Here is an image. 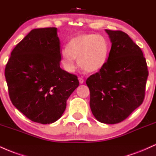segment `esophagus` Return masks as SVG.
<instances>
[{
	"label": "esophagus",
	"instance_id": "obj_1",
	"mask_svg": "<svg viewBox=\"0 0 156 156\" xmlns=\"http://www.w3.org/2000/svg\"><path fill=\"white\" fill-rule=\"evenodd\" d=\"M78 80H79V82H80V84H83V82H84V80H83V79L81 78V77H79Z\"/></svg>",
	"mask_w": 156,
	"mask_h": 156
}]
</instances>
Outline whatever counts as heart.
<instances>
[{"mask_svg":"<svg viewBox=\"0 0 156 156\" xmlns=\"http://www.w3.org/2000/svg\"><path fill=\"white\" fill-rule=\"evenodd\" d=\"M110 42L101 34H85L71 38L67 47L60 52V62L63 69L72 73L80 66L88 72H96L104 67L109 58Z\"/></svg>","mask_w":156,"mask_h":156,"instance_id":"1","label":"heart"}]
</instances>
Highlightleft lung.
Here are the masks:
<instances>
[{
  "instance_id": "1",
  "label": "left lung",
  "mask_w": 156,
  "mask_h": 156,
  "mask_svg": "<svg viewBox=\"0 0 156 156\" xmlns=\"http://www.w3.org/2000/svg\"><path fill=\"white\" fill-rule=\"evenodd\" d=\"M112 47L102 69L86 80L90 107L97 120L115 124L127 118L143 102L148 76L139 46L120 30H105Z\"/></svg>"
}]
</instances>
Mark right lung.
I'll list each match as a JSON object with an SVG mask.
<instances>
[{
	"label": "right lung",
	"instance_id": "obj_1",
	"mask_svg": "<svg viewBox=\"0 0 156 156\" xmlns=\"http://www.w3.org/2000/svg\"><path fill=\"white\" fill-rule=\"evenodd\" d=\"M56 27L34 29L17 44L5 69L13 105L34 122L49 124L63 114L80 83L60 67Z\"/></svg>",
	"mask_w": 156,
	"mask_h": 156
}]
</instances>
